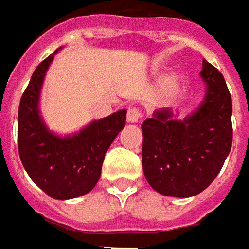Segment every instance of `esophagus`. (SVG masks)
<instances>
[{
    "mask_svg": "<svg viewBox=\"0 0 249 249\" xmlns=\"http://www.w3.org/2000/svg\"><path fill=\"white\" fill-rule=\"evenodd\" d=\"M142 111L139 110V108L136 107H129L128 108V116H126V118H128V121L129 123H138L139 120L142 118Z\"/></svg>",
    "mask_w": 249,
    "mask_h": 249,
    "instance_id": "1",
    "label": "esophagus"
}]
</instances>
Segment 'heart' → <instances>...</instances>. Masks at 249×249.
Here are the masks:
<instances>
[{
  "label": "heart",
  "mask_w": 249,
  "mask_h": 249,
  "mask_svg": "<svg viewBox=\"0 0 249 249\" xmlns=\"http://www.w3.org/2000/svg\"><path fill=\"white\" fill-rule=\"evenodd\" d=\"M176 85H178V78H176L175 75H169V77H167V78L164 80V82H162V88L167 90V92L175 89Z\"/></svg>",
  "instance_id": "1"
}]
</instances>
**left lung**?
I'll list each match as a JSON object with an SVG mask.
<instances>
[{"instance_id":"8db88e82","label":"left lung","mask_w":249,"mask_h":249,"mask_svg":"<svg viewBox=\"0 0 249 249\" xmlns=\"http://www.w3.org/2000/svg\"><path fill=\"white\" fill-rule=\"evenodd\" d=\"M205 96L200 106L178 118L162 107L142 124V165L160 194L187 198L201 193L218 176L231 149V96L218 69L202 60Z\"/></svg>"}]
</instances>
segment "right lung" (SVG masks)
<instances>
[{
    "mask_svg": "<svg viewBox=\"0 0 249 249\" xmlns=\"http://www.w3.org/2000/svg\"><path fill=\"white\" fill-rule=\"evenodd\" d=\"M56 49L38 65L23 93L18 114L19 156L31 180L55 200L89 193L98 183L105 154L125 126L126 110L93 120L78 132L57 135L45 124L39 110L41 89Z\"/></svg>",
    "mask_w": 249,
    "mask_h": 249,
    "instance_id": "right-lung-1",
    "label": "right lung"
}]
</instances>
